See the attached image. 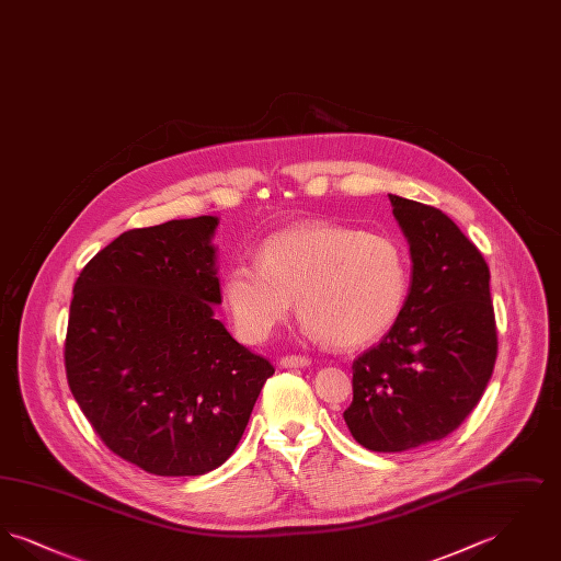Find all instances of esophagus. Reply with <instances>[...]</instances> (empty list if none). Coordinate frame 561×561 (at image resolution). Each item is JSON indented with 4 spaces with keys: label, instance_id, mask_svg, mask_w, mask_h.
I'll return each instance as SVG.
<instances>
[{
    "label": "esophagus",
    "instance_id": "1",
    "mask_svg": "<svg viewBox=\"0 0 561 561\" xmlns=\"http://www.w3.org/2000/svg\"><path fill=\"white\" fill-rule=\"evenodd\" d=\"M309 364H311V359L305 355H286L279 359L282 368H307Z\"/></svg>",
    "mask_w": 561,
    "mask_h": 561
}]
</instances>
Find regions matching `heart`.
Segmentation results:
<instances>
[{
	"instance_id": "obj_1",
	"label": "heart",
	"mask_w": 561,
	"mask_h": 561,
	"mask_svg": "<svg viewBox=\"0 0 561 561\" xmlns=\"http://www.w3.org/2000/svg\"><path fill=\"white\" fill-rule=\"evenodd\" d=\"M410 293V259L389 231L307 222L261 243L256 263H236L222 277V300L245 343H263L288 318L318 341L370 345L400 320Z\"/></svg>"
}]
</instances>
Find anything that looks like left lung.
<instances>
[{
    "label": "left lung",
    "mask_w": 561,
    "mask_h": 561,
    "mask_svg": "<svg viewBox=\"0 0 561 561\" xmlns=\"http://www.w3.org/2000/svg\"><path fill=\"white\" fill-rule=\"evenodd\" d=\"M410 243L412 284L400 320L353 362L345 423L373 453L439 442L471 414L496 362L490 268L450 216L389 195Z\"/></svg>",
    "instance_id": "left-lung-1"
}]
</instances>
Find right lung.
<instances>
[{
  "mask_svg": "<svg viewBox=\"0 0 561 561\" xmlns=\"http://www.w3.org/2000/svg\"><path fill=\"white\" fill-rule=\"evenodd\" d=\"M216 216L133 229L73 286L69 389L108 450L163 478L220 467L275 368L214 318Z\"/></svg>",
  "mask_w": 561,
  "mask_h": 561,
  "instance_id": "obj_1",
  "label": "right lung"
}]
</instances>
